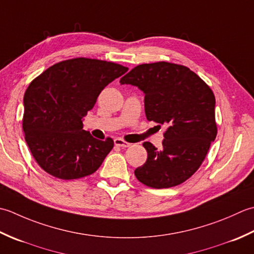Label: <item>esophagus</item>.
<instances>
[{
  "mask_svg": "<svg viewBox=\"0 0 254 254\" xmlns=\"http://www.w3.org/2000/svg\"><path fill=\"white\" fill-rule=\"evenodd\" d=\"M114 143H115V146L117 147H123V148H127V147H130V143L124 141L122 138H116L114 139Z\"/></svg>",
  "mask_w": 254,
  "mask_h": 254,
  "instance_id": "34e87169",
  "label": "esophagus"
}]
</instances>
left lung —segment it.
<instances>
[{"mask_svg":"<svg viewBox=\"0 0 254 254\" xmlns=\"http://www.w3.org/2000/svg\"><path fill=\"white\" fill-rule=\"evenodd\" d=\"M120 82L142 91L147 120L168 127L160 149L143 142L148 158L134 170L136 178L153 189L185 182L216 138L213 91L189 68L164 61L137 65Z\"/></svg>","mask_w":254,"mask_h":254,"instance_id":"8db88e82","label":"left lung"}]
</instances>
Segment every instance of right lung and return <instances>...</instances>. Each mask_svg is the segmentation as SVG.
<instances>
[{
	"label": "right lung",
	"mask_w": 254,
	"mask_h": 254,
	"mask_svg": "<svg viewBox=\"0 0 254 254\" xmlns=\"http://www.w3.org/2000/svg\"><path fill=\"white\" fill-rule=\"evenodd\" d=\"M128 68L96 59L59 62L29 84L24 95L23 130L40 168L55 178L74 180L94 173L114 147L83 129V117L100 93Z\"/></svg>",
	"instance_id": "add662e5"
}]
</instances>
